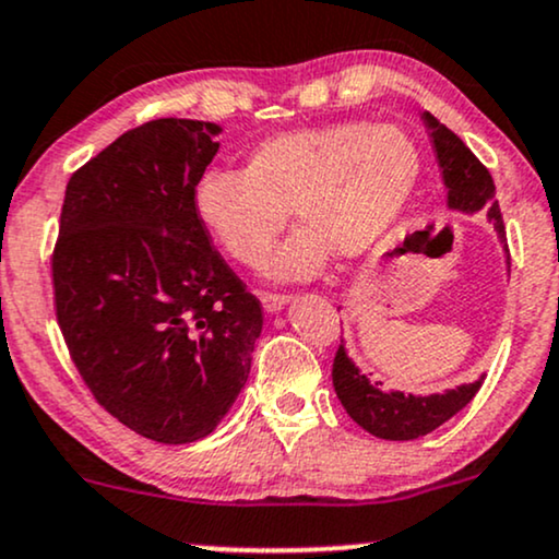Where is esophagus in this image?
<instances>
[{"label": "esophagus", "mask_w": 559, "mask_h": 559, "mask_svg": "<svg viewBox=\"0 0 559 559\" xmlns=\"http://www.w3.org/2000/svg\"><path fill=\"white\" fill-rule=\"evenodd\" d=\"M260 301H262V307H265V312H278V309L284 307L286 301H288V297H284V294L262 292V294H260Z\"/></svg>", "instance_id": "esophagus-1"}]
</instances>
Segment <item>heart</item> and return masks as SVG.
I'll return each mask as SVG.
<instances>
[{"mask_svg":"<svg viewBox=\"0 0 559 559\" xmlns=\"http://www.w3.org/2000/svg\"><path fill=\"white\" fill-rule=\"evenodd\" d=\"M419 177L412 134L352 119L262 140L241 171L207 166L192 185V213L234 262L265 267L294 211L307 228L281 252L278 273L305 278L331 250L361 258L385 241L412 205Z\"/></svg>","mask_w":559,"mask_h":559,"instance_id":"obj_1","label":"heart"}]
</instances>
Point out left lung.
Masks as SVG:
<instances>
[{
  "mask_svg": "<svg viewBox=\"0 0 559 559\" xmlns=\"http://www.w3.org/2000/svg\"><path fill=\"white\" fill-rule=\"evenodd\" d=\"M425 122L432 130L437 164L448 187V205L466 213L484 207L500 239L506 241V224L495 200L492 174L468 151L459 134L437 122L429 111L425 114ZM481 382L484 378L437 395H403L399 390L385 393L382 382H369L367 374L354 367V361L346 356L344 341L333 359V388L338 401L344 403L346 414L356 425L380 440H416V437L429 435L445 425L450 416L459 414L479 393Z\"/></svg>",
  "mask_w": 559,
  "mask_h": 559,
  "instance_id": "1",
  "label": "left lung"
}]
</instances>
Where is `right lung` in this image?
<instances>
[{
	"label": "right lung",
	"mask_w": 559,
	"mask_h": 559,
	"mask_svg": "<svg viewBox=\"0 0 559 559\" xmlns=\"http://www.w3.org/2000/svg\"><path fill=\"white\" fill-rule=\"evenodd\" d=\"M218 127L151 119L67 181L53 312L114 419L164 445L211 435L250 374L262 307L192 213Z\"/></svg>",
	"instance_id": "obj_1"
}]
</instances>
